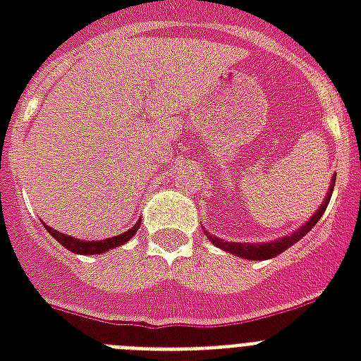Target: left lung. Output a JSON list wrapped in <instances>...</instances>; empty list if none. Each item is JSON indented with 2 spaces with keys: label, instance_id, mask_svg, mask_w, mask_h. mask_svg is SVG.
<instances>
[{
  "label": "left lung",
  "instance_id": "8db88e82",
  "mask_svg": "<svg viewBox=\"0 0 361 361\" xmlns=\"http://www.w3.org/2000/svg\"><path fill=\"white\" fill-rule=\"evenodd\" d=\"M334 185H336V178H331V185H330V189H328V195H326L322 206L317 209V214H314L313 217L307 221V223H303V225L300 226L298 231H294L292 234H288V236H285V238H277V240L264 241V243H240V241L221 240V238L212 236V234H208V232H206V236L209 238V241H212L214 245H217L219 249H223V251L232 252V255H236V257L249 258V260H268V258H274V257H277V255H281L283 251H286V249H288L290 245H294L296 241L302 240V238L305 236V234H307V232L311 231L314 225H317V223H319V219L322 217V214L326 212V208H328V202H330L331 192H334Z\"/></svg>",
  "mask_w": 361,
  "mask_h": 361
}]
</instances>
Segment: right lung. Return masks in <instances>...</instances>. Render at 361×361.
I'll return each mask as SVG.
<instances>
[{"instance_id": "1", "label": "right lung", "mask_w": 361, "mask_h": 361, "mask_svg": "<svg viewBox=\"0 0 361 361\" xmlns=\"http://www.w3.org/2000/svg\"><path fill=\"white\" fill-rule=\"evenodd\" d=\"M50 234L56 238V241H59L65 249H69V251L76 252V255H99V252H104V251H110V249H114V247H120L123 245L125 241H129L130 238L135 236V232L140 228V221L135 223L133 228H129L127 232L120 234V236H114V238H109V240H101V241H87V240H78V238H73V236H67L63 232H58L50 228L48 225H44Z\"/></svg>"}]
</instances>
